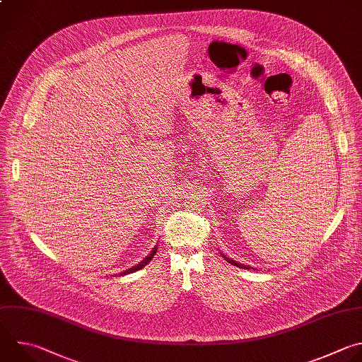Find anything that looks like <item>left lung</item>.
Returning <instances> with one entry per match:
<instances>
[{"mask_svg":"<svg viewBox=\"0 0 362 362\" xmlns=\"http://www.w3.org/2000/svg\"><path fill=\"white\" fill-rule=\"evenodd\" d=\"M220 255H221V257H224V260H226L227 263H230V264H233V266H235V267H238V269H247V270L253 269V267H250V266H245V264H242V263H237V262H234V260L226 257L223 253H220ZM253 270H255V269H253Z\"/></svg>","mask_w":362,"mask_h":362,"instance_id":"8db88e82","label":"left lung"}]
</instances>
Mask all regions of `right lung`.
Returning a JSON list of instances; mask_svg holds the SVG:
<instances>
[{
  "mask_svg": "<svg viewBox=\"0 0 362 362\" xmlns=\"http://www.w3.org/2000/svg\"><path fill=\"white\" fill-rule=\"evenodd\" d=\"M156 252H158V247L155 246V247H153V250H152V252H151V253H149V255H148V256H146V257H145L139 264L134 266L132 269H128V270H127V272H124V273H120V276H124V274H131V273H135V272H138V270L144 269L148 263H151V260L153 259V256L156 255Z\"/></svg>",
  "mask_w": 362,
  "mask_h": 362,
  "instance_id": "obj_1",
  "label": "right lung"
}]
</instances>
